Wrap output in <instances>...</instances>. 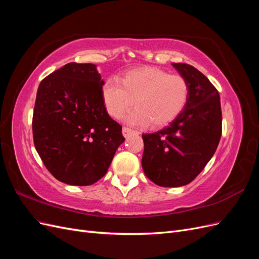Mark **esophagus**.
Segmentation results:
<instances>
[{"label": "esophagus", "mask_w": 259, "mask_h": 259, "mask_svg": "<svg viewBox=\"0 0 259 259\" xmlns=\"http://www.w3.org/2000/svg\"><path fill=\"white\" fill-rule=\"evenodd\" d=\"M122 133H123V136L124 137H128L131 134H133V133H137V132L133 131V130L128 128V127H123L122 128Z\"/></svg>", "instance_id": "34e87169"}]
</instances>
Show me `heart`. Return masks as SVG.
Returning a JSON list of instances; mask_svg holds the SVG:
<instances>
[{"mask_svg": "<svg viewBox=\"0 0 259 259\" xmlns=\"http://www.w3.org/2000/svg\"><path fill=\"white\" fill-rule=\"evenodd\" d=\"M107 112L120 117L134 104V110L125 115L131 124L152 127L166 125L184 110L189 98V84L182 75L169 74L154 67H140L127 71L121 83L108 80L101 90Z\"/></svg>", "mask_w": 259, "mask_h": 259, "instance_id": "heart-1", "label": "heart"}]
</instances>
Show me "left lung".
<instances>
[{
    "label": "left lung",
    "mask_w": 259,
    "mask_h": 259,
    "mask_svg": "<svg viewBox=\"0 0 259 259\" xmlns=\"http://www.w3.org/2000/svg\"><path fill=\"white\" fill-rule=\"evenodd\" d=\"M171 66L189 84V98L166 127L143 135V169L161 187L191 183L214 155L222 137L221 97L214 85L190 65Z\"/></svg>",
    "instance_id": "1"
}]
</instances>
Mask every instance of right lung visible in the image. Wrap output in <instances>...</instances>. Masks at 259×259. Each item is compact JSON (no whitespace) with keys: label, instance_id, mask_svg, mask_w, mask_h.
I'll list each match as a JSON object with an SVG mask.
<instances>
[{"label":"right lung","instance_id":"obj_1","mask_svg":"<svg viewBox=\"0 0 259 259\" xmlns=\"http://www.w3.org/2000/svg\"><path fill=\"white\" fill-rule=\"evenodd\" d=\"M104 84L96 65L70 62L38 85L34 146L46 168L61 183L95 184L125 140L122 126L106 110Z\"/></svg>","mask_w":259,"mask_h":259}]
</instances>
